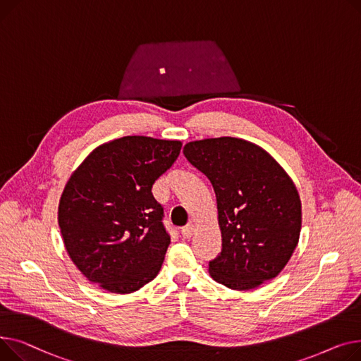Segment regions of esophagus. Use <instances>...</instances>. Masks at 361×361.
Segmentation results:
<instances>
[{
	"mask_svg": "<svg viewBox=\"0 0 361 361\" xmlns=\"http://www.w3.org/2000/svg\"><path fill=\"white\" fill-rule=\"evenodd\" d=\"M180 233H182V236H183L185 239L192 238V236H194V233H195V226H194L192 223H189V224H186L185 227H182Z\"/></svg>",
	"mask_w": 361,
	"mask_h": 361,
	"instance_id": "34e87169",
	"label": "esophagus"
}]
</instances>
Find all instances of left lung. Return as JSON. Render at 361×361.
<instances>
[{
  "label": "left lung",
  "mask_w": 361,
  "mask_h": 361,
  "mask_svg": "<svg viewBox=\"0 0 361 361\" xmlns=\"http://www.w3.org/2000/svg\"><path fill=\"white\" fill-rule=\"evenodd\" d=\"M183 154L216 192L221 252L209 261L211 279L250 290L277 277L302 228L300 197L287 172L262 147L235 137L190 141Z\"/></svg>",
  "instance_id": "8db88e82"
}]
</instances>
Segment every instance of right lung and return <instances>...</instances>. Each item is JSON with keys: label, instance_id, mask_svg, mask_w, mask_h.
<instances>
[{"label": "right lung", "instance_id": "right-lung-1", "mask_svg": "<svg viewBox=\"0 0 361 361\" xmlns=\"http://www.w3.org/2000/svg\"><path fill=\"white\" fill-rule=\"evenodd\" d=\"M180 147L176 140L122 137L96 147L70 176L58 224L68 257L90 283L128 294L156 279L171 238L152 188Z\"/></svg>", "mask_w": 361, "mask_h": 361}]
</instances>
